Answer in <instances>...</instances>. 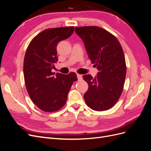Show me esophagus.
Segmentation results:
<instances>
[{
    "instance_id": "obj_1",
    "label": "esophagus",
    "mask_w": 151,
    "mask_h": 151,
    "mask_svg": "<svg viewBox=\"0 0 151 151\" xmlns=\"http://www.w3.org/2000/svg\"><path fill=\"white\" fill-rule=\"evenodd\" d=\"M77 79H78L79 80H81V79H82V78H83V76H82L81 74H77Z\"/></svg>"
}]
</instances>
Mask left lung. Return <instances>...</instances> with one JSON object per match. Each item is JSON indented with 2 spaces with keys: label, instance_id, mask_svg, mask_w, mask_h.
<instances>
[{
  "label": "left lung",
  "instance_id": "obj_1",
  "mask_svg": "<svg viewBox=\"0 0 151 151\" xmlns=\"http://www.w3.org/2000/svg\"><path fill=\"white\" fill-rule=\"evenodd\" d=\"M75 31L99 70L94 78L83 76L89 86L84 95L86 103L95 111L108 110L118 101L125 84L127 66L122 47L116 36L101 27H76Z\"/></svg>",
  "mask_w": 151,
  "mask_h": 151
}]
</instances>
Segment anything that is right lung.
I'll return each mask as SVG.
<instances>
[{
    "mask_svg": "<svg viewBox=\"0 0 151 151\" xmlns=\"http://www.w3.org/2000/svg\"><path fill=\"white\" fill-rule=\"evenodd\" d=\"M74 27L45 29L31 41L25 53L23 72L26 90L32 101L45 112L57 111L64 106L68 91L77 77L52 72L58 61L57 46L74 33Z\"/></svg>",
    "mask_w": 151,
    "mask_h": 151,
    "instance_id": "obj_1",
    "label": "right lung"
}]
</instances>
